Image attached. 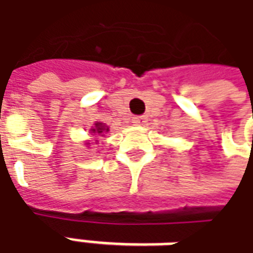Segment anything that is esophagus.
<instances>
[{
	"instance_id": "obj_1",
	"label": "esophagus",
	"mask_w": 253,
	"mask_h": 253,
	"mask_svg": "<svg viewBox=\"0 0 253 253\" xmlns=\"http://www.w3.org/2000/svg\"><path fill=\"white\" fill-rule=\"evenodd\" d=\"M132 123H133V125H144L147 123V117H144V116H137V117L132 118Z\"/></svg>"
}]
</instances>
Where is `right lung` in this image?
<instances>
[{"label": "right lung", "mask_w": 253, "mask_h": 253, "mask_svg": "<svg viewBox=\"0 0 253 253\" xmlns=\"http://www.w3.org/2000/svg\"><path fill=\"white\" fill-rule=\"evenodd\" d=\"M109 132V126H107L106 124L99 123V121H95L94 126H91V129H89V133L94 136V135H101L105 136ZM98 141V140H96ZM91 143L88 140L85 141V146H89Z\"/></svg>", "instance_id": "add662e5"}]
</instances>
